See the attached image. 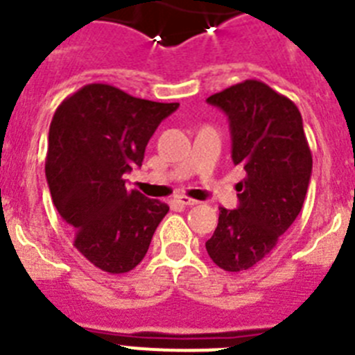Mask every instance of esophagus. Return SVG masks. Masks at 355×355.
I'll list each match as a JSON object with an SVG mask.
<instances>
[{"instance_id": "esophagus-1", "label": "esophagus", "mask_w": 355, "mask_h": 355, "mask_svg": "<svg viewBox=\"0 0 355 355\" xmlns=\"http://www.w3.org/2000/svg\"><path fill=\"white\" fill-rule=\"evenodd\" d=\"M178 202H180V205H183V206H196V205H199V200L192 199V197H184V196H181L180 199H178Z\"/></svg>"}]
</instances>
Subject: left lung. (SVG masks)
Instances as JSON below:
<instances>
[{"instance_id":"left-lung-1","label":"left lung","mask_w":355,"mask_h":355,"mask_svg":"<svg viewBox=\"0 0 355 355\" xmlns=\"http://www.w3.org/2000/svg\"><path fill=\"white\" fill-rule=\"evenodd\" d=\"M224 110L233 162L245 171L236 184V209L220 208L206 250L225 272H243L275 249L302 209L313 156L302 115L291 99L259 80H245L209 96Z\"/></svg>"}]
</instances>
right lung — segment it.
Instances as JSON below:
<instances>
[{"instance_id": "right-lung-1", "label": "right lung", "mask_w": 355, "mask_h": 355, "mask_svg": "<svg viewBox=\"0 0 355 355\" xmlns=\"http://www.w3.org/2000/svg\"><path fill=\"white\" fill-rule=\"evenodd\" d=\"M180 103L133 97L90 83L65 97L49 126L46 178L53 205L72 227L74 247L108 274H126L146 256L168 206L128 190L159 122Z\"/></svg>"}]
</instances>
